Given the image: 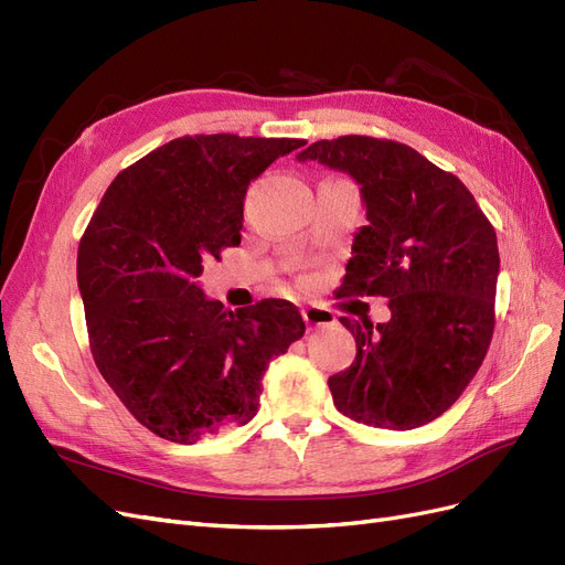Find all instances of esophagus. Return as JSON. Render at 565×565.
I'll return each instance as SVG.
<instances>
[{
  "label": "esophagus",
  "instance_id": "1",
  "mask_svg": "<svg viewBox=\"0 0 565 565\" xmlns=\"http://www.w3.org/2000/svg\"><path fill=\"white\" fill-rule=\"evenodd\" d=\"M301 316H303V320H306V324H309V328H324V324L337 322V316L330 309H322V306H306Z\"/></svg>",
  "mask_w": 565,
  "mask_h": 565
}]
</instances>
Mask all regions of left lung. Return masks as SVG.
Wrapping results in <instances>:
<instances>
[{"label":"left lung","instance_id":"obj_1","mask_svg":"<svg viewBox=\"0 0 565 565\" xmlns=\"http://www.w3.org/2000/svg\"><path fill=\"white\" fill-rule=\"evenodd\" d=\"M299 162L347 172L365 202L339 297H388L391 318H339L355 361L328 380L339 413L407 431L440 417L481 367L494 330L498 235L469 188L415 148L372 136L316 141Z\"/></svg>","mask_w":565,"mask_h":565}]
</instances>
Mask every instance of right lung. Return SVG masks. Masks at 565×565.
<instances>
[{
  "mask_svg": "<svg viewBox=\"0 0 565 565\" xmlns=\"http://www.w3.org/2000/svg\"><path fill=\"white\" fill-rule=\"evenodd\" d=\"M306 141L181 136L119 172L77 249L94 363L146 429L191 443L247 424L273 358L303 337L295 303L228 311L202 264L241 245L249 181Z\"/></svg>",
  "mask_w": 565,
  "mask_h": 565,
  "instance_id": "add662e5",
  "label": "right lung"
}]
</instances>
